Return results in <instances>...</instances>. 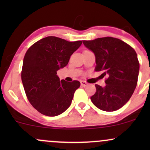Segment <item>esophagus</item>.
I'll list each match as a JSON object with an SVG mask.
<instances>
[{"instance_id": "1", "label": "esophagus", "mask_w": 150, "mask_h": 150, "mask_svg": "<svg viewBox=\"0 0 150 150\" xmlns=\"http://www.w3.org/2000/svg\"><path fill=\"white\" fill-rule=\"evenodd\" d=\"M80 85L82 87H86V86H87L88 85V83L87 82H86L85 81H83V80H81L80 81Z\"/></svg>"}]
</instances>
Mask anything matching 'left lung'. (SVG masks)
Masks as SVG:
<instances>
[{"label":"left lung","instance_id":"1","mask_svg":"<svg viewBox=\"0 0 150 150\" xmlns=\"http://www.w3.org/2000/svg\"><path fill=\"white\" fill-rule=\"evenodd\" d=\"M94 53L96 71L107 75L106 85H95L97 92L91 101L104 111H114L128 102L133 94L138 78L140 64L135 51L123 41L113 37L82 41Z\"/></svg>","mask_w":150,"mask_h":150}]
</instances>
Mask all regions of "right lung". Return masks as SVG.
<instances>
[{"label":"right lung","instance_id":"add662e5","mask_svg":"<svg viewBox=\"0 0 150 150\" xmlns=\"http://www.w3.org/2000/svg\"><path fill=\"white\" fill-rule=\"evenodd\" d=\"M82 43L47 37L26 52L21 73L22 84L30 104L43 115L58 116L71 104L80 82L60 80L57 71L68 65L70 56Z\"/></svg>","mask_w":150,"mask_h":150}]
</instances>
